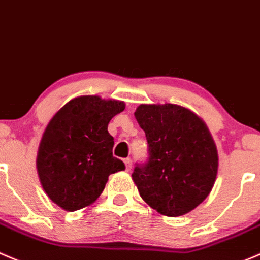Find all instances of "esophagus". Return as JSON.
<instances>
[{
    "instance_id": "obj_1",
    "label": "esophagus",
    "mask_w": 260,
    "mask_h": 260,
    "mask_svg": "<svg viewBox=\"0 0 260 260\" xmlns=\"http://www.w3.org/2000/svg\"><path fill=\"white\" fill-rule=\"evenodd\" d=\"M123 162L125 165V171L129 172L131 168H132V160H131V158H125V159H123Z\"/></svg>"
}]
</instances>
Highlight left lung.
<instances>
[{"label": "left lung", "instance_id": "obj_1", "mask_svg": "<svg viewBox=\"0 0 260 260\" xmlns=\"http://www.w3.org/2000/svg\"><path fill=\"white\" fill-rule=\"evenodd\" d=\"M148 142V162L132 179L142 199L167 217L193 210L208 197L218 173V151L208 127L178 105H141L135 112Z\"/></svg>", "mask_w": 260, "mask_h": 260}]
</instances>
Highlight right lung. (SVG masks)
<instances>
[{"label":"right lung","mask_w":260,"mask_h":260,"mask_svg":"<svg viewBox=\"0 0 260 260\" xmlns=\"http://www.w3.org/2000/svg\"><path fill=\"white\" fill-rule=\"evenodd\" d=\"M122 101L80 95L48 122L37 152L43 190L67 212L91 206L103 192L109 174L125 168L113 157L108 123L124 111Z\"/></svg>","instance_id":"add662e5"}]
</instances>
